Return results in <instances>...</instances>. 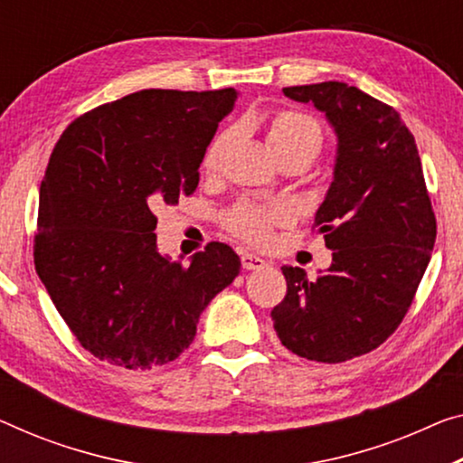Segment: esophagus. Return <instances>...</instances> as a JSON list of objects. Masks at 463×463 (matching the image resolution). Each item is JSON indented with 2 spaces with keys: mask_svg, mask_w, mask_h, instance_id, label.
<instances>
[{
  "mask_svg": "<svg viewBox=\"0 0 463 463\" xmlns=\"http://www.w3.org/2000/svg\"><path fill=\"white\" fill-rule=\"evenodd\" d=\"M240 259H241V267L246 269V271H256V269H262L267 267V260L260 259V256H256L252 252H240Z\"/></svg>",
  "mask_w": 463,
  "mask_h": 463,
  "instance_id": "obj_1",
  "label": "esophagus"
}]
</instances>
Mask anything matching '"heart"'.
Wrapping results in <instances>:
<instances>
[{
    "mask_svg": "<svg viewBox=\"0 0 463 463\" xmlns=\"http://www.w3.org/2000/svg\"><path fill=\"white\" fill-rule=\"evenodd\" d=\"M232 140V132H222L213 138L203 157V169L213 174L219 167L227 145ZM269 145H271L277 159H286L289 155H306L315 159L323 146V130L315 118L302 111H281L277 113L271 128H269ZM288 213L283 209H265L259 204L241 203L225 215V225L232 233L252 244H265L271 236V227L283 223Z\"/></svg>",
    "mask_w": 463,
    "mask_h": 463,
    "instance_id": "b5f03b06",
    "label": "heart"
}]
</instances>
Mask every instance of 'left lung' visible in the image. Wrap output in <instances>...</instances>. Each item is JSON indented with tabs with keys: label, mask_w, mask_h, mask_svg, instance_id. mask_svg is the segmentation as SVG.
I'll return each mask as SVG.
<instances>
[{
	"label": "left lung",
	"mask_w": 463,
	"mask_h": 463,
	"mask_svg": "<svg viewBox=\"0 0 463 463\" xmlns=\"http://www.w3.org/2000/svg\"><path fill=\"white\" fill-rule=\"evenodd\" d=\"M283 92L315 105L335 130L333 182L315 217L333 262L315 281L281 267L288 294L271 310L273 326L289 352L337 364L400 326L429 267L437 219L416 140L393 108L335 80Z\"/></svg>",
	"instance_id": "1"
}]
</instances>
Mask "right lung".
<instances>
[{"label": "right lung", "mask_w": 463, "mask_h": 463, "mask_svg": "<svg viewBox=\"0 0 463 463\" xmlns=\"http://www.w3.org/2000/svg\"><path fill=\"white\" fill-rule=\"evenodd\" d=\"M236 89H145L70 124L39 190L34 267L84 350L146 371L175 360L203 310L240 273L211 241L190 265L157 250L155 209L198 186V167Z\"/></svg>", "instance_id": "add662e5"}]
</instances>
